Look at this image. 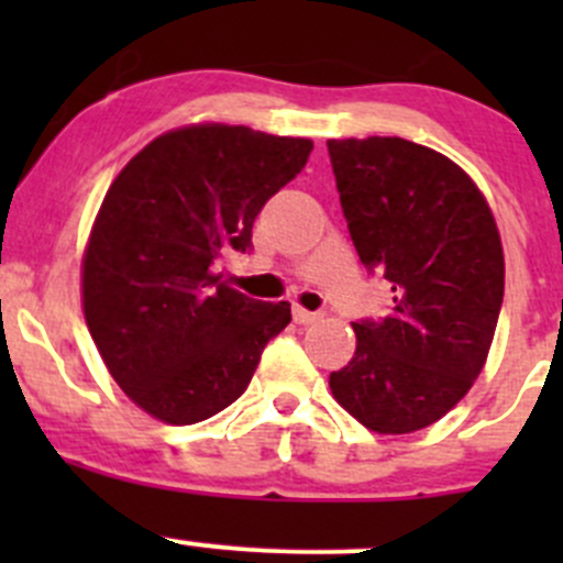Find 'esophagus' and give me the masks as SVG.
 <instances>
[{
	"instance_id": "34e87169",
	"label": "esophagus",
	"mask_w": 563,
	"mask_h": 563,
	"mask_svg": "<svg viewBox=\"0 0 563 563\" xmlns=\"http://www.w3.org/2000/svg\"><path fill=\"white\" fill-rule=\"evenodd\" d=\"M323 313H318V310H305L299 308V305H294V321L297 323H316L321 321Z\"/></svg>"
}]
</instances>
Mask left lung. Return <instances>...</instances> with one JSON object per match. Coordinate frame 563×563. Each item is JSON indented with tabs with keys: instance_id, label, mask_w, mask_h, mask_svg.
<instances>
[{
	"instance_id": "8db88e82",
	"label": "left lung",
	"mask_w": 563,
	"mask_h": 563,
	"mask_svg": "<svg viewBox=\"0 0 563 563\" xmlns=\"http://www.w3.org/2000/svg\"><path fill=\"white\" fill-rule=\"evenodd\" d=\"M327 146L351 242L395 291L387 316L354 323V360L329 387L365 428L413 433L482 373L504 302L501 236L450 157L378 135Z\"/></svg>"
}]
</instances>
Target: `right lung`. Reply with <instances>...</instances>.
<instances>
[{"mask_svg":"<svg viewBox=\"0 0 563 563\" xmlns=\"http://www.w3.org/2000/svg\"><path fill=\"white\" fill-rule=\"evenodd\" d=\"M313 141L231 124L172 130L108 187L84 255V316L124 395L192 424L247 389L261 351L291 321L214 275L250 253L264 203L308 163Z\"/></svg>","mask_w":563,"mask_h":563,"instance_id":"1","label":"right lung"}]
</instances>
